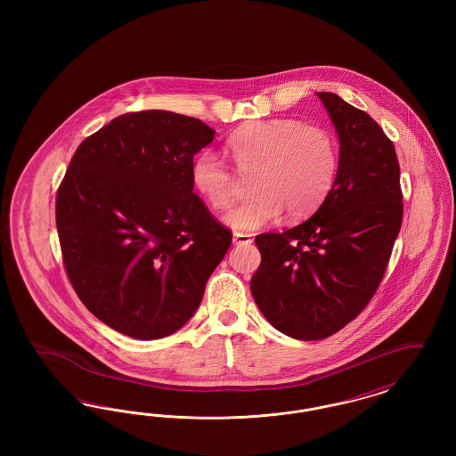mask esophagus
<instances>
[{"label":"esophagus","instance_id":"obj_1","mask_svg":"<svg viewBox=\"0 0 456 456\" xmlns=\"http://www.w3.org/2000/svg\"><path fill=\"white\" fill-rule=\"evenodd\" d=\"M232 240H234V244H251V242H253V238H251L249 234H240V232H236V234L232 236Z\"/></svg>","mask_w":456,"mask_h":456}]
</instances>
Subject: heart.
Instances as JSON below:
<instances>
[{
  "label": "heart",
  "instance_id": "1",
  "mask_svg": "<svg viewBox=\"0 0 456 456\" xmlns=\"http://www.w3.org/2000/svg\"><path fill=\"white\" fill-rule=\"evenodd\" d=\"M227 153L255 191L225 222L239 232H251L287 217L313 214L325 200L338 173V145L322 126L277 118L251 121L227 140ZM196 191L216 210H227L238 195L239 181L216 153L201 152L191 164Z\"/></svg>",
  "mask_w": 456,
  "mask_h": 456
}]
</instances>
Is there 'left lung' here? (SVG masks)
I'll list each match as a JSON object with an SVG mask.
<instances>
[{"label":"left lung","instance_id":"left-lung-1","mask_svg":"<svg viewBox=\"0 0 456 456\" xmlns=\"http://www.w3.org/2000/svg\"><path fill=\"white\" fill-rule=\"evenodd\" d=\"M340 140L337 179L303 224L255 238L251 294L270 325L322 340L355 320L383 281L403 218L393 142L368 112L318 92Z\"/></svg>","mask_w":456,"mask_h":456}]
</instances>
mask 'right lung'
<instances>
[{"mask_svg":"<svg viewBox=\"0 0 456 456\" xmlns=\"http://www.w3.org/2000/svg\"><path fill=\"white\" fill-rule=\"evenodd\" d=\"M214 133L169 110L126 112L69 160L56 195L66 275L123 335L153 340L184 325L232 242L193 193V157Z\"/></svg>","mask_w":456,"mask_h":456,"instance_id":"1","label":"right lung"}]
</instances>
